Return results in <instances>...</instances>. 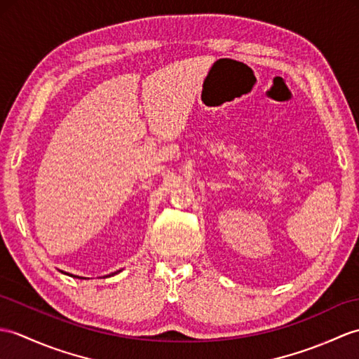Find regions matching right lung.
<instances>
[{
    "label": "right lung",
    "instance_id": "1",
    "mask_svg": "<svg viewBox=\"0 0 359 359\" xmlns=\"http://www.w3.org/2000/svg\"><path fill=\"white\" fill-rule=\"evenodd\" d=\"M62 272V271H61ZM121 271H116V272H113V273H110V275H107V277H111V275H116V273H119ZM65 273V272H64ZM67 275H70V277H74V278H84V277H78V275H72V273H67Z\"/></svg>",
    "mask_w": 359,
    "mask_h": 359
}]
</instances>
